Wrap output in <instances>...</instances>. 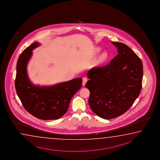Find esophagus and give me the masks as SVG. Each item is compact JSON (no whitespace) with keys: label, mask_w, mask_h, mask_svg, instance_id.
I'll use <instances>...</instances> for the list:
<instances>
[{"label":"esophagus","mask_w":160,"mask_h":160,"mask_svg":"<svg viewBox=\"0 0 160 160\" xmlns=\"http://www.w3.org/2000/svg\"><path fill=\"white\" fill-rule=\"evenodd\" d=\"M82 80H83V81H82V85L84 86H85V84L86 83V82L87 81V78L86 77H83V78H82Z\"/></svg>","instance_id":"esophagus-1"}]
</instances>
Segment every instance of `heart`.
<instances>
[{"instance_id": "1", "label": "heart", "mask_w": 160, "mask_h": 160, "mask_svg": "<svg viewBox=\"0 0 160 160\" xmlns=\"http://www.w3.org/2000/svg\"><path fill=\"white\" fill-rule=\"evenodd\" d=\"M101 52V49L100 48H97L96 50V53H99ZM108 55L106 52H104L101 54L98 57V62L100 64H102L106 62V60L108 59Z\"/></svg>"}]
</instances>
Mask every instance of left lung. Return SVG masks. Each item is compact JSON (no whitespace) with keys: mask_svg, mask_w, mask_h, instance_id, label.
<instances>
[{"mask_svg":"<svg viewBox=\"0 0 160 160\" xmlns=\"http://www.w3.org/2000/svg\"><path fill=\"white\" fill-rule=\"evenodd\" d=\"M112 43L118 54L108 65L91 69L86 84L90 92V108L105 119L119 117L129 110L140 94L143 78L141 59L124 43Z\"/></svg>","mask_w":160,"mask_h":160,"instance_id":"left-lung-1","label":"left lung"}]
</instances>
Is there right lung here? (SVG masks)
I'll list each match as a JSON object with an SVG mask.
<instances>
[{
  "label": "right lung",
  "mask_w": 160,
  "mask_h": 160,
  "mask_svg": "<svg viewBox=\"0 0 160 160\" xmlns=\"http://www.w3.org/2000/svg\"><path fill=\"white\" fill-rule=\"evenodd\" d=\"M37 42L31 44L20 55L17 63L15 87L24 108L40 119H58L68 110L71 98L81 88V78L52 86H35L28 77L27 65Z\"/></svg>",
  "instance_id": "1"
}]
</instances>
